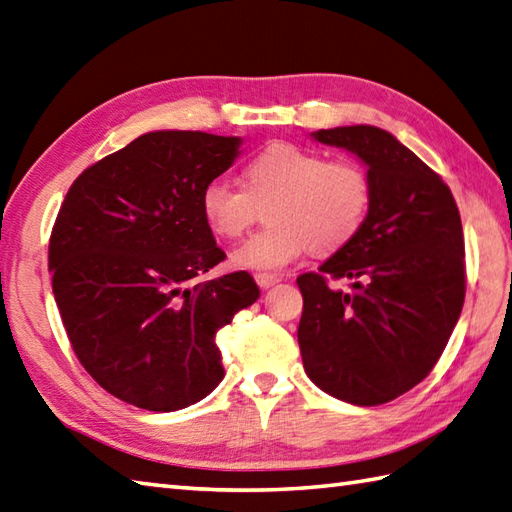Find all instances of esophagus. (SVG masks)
Returning <instances> with one entry per match:
<instances>
[{
    "label": "esophagus",
    "mask_w": 512,
    "mask_h": 512,
    "mask_svg": "<svg viewBox=\"0 0 512 512\" xmlns=\"http://www.w3.org/2000/svg\"><path fill=\"white\" fill-rule=\"evenodd\" d=\"M255 281L259 284V288H273L275 284H279V277L277 275H268V273H259L255 275Z\"/></svg>",
    "instance_id": "1"
}]
</instances>
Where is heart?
I'll return each mask as SVG.
<instances>
[{
    "mask_svg": "<svg viewBox=\"0 0 512 512\" xmlns=\"http://www.w3.org/2000/svg\"><path fill=\"white\" fill-rule=\"evenodd\" d=\"M266 207L268 226L239 244L237 268L277 273L312 246L334 253L361 231L372 206V180L352 160L275 143L244 169V187L228 178L206 182L200 195L204 222L220 237H239Z\"/></svg>",
    "mask_w": 512,
    "mask_h": 512,
    "instance_id": "obj_1",
    "label": "heart"
}]
</instances>
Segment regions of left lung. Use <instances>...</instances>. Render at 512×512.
Wrapping results in <instances>:
<instances>
[{"label":"left lung","mask_w":512,"mask_h":512,"mask_svg":"<svg viewBox=\"0 0 512 512\" xmlns=\"http://www.w3.org/2000/svg\"><path fill=\"white\" fill-rule=\"evenodd\" d=\"M312 138L363 162L372 206L350 244L297 279L303 367L325 394L383 405L427 378L460 319V211L438 173L385 129L350 125ZM328 278H350L353 290L330 289Z\"/></svg>","instance_id":"8db88e82"}]
</instances>
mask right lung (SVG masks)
<instances>
[{"instance_id":"add662e5","label":"right lung","mask_w":512,"mask_h":512,"mask_svg":"<svg viewBox=\"0 0 512 512\" xmlns=\"http://www.w3.org/2000/svg\"><path fill=\"white\" fill-rule=\"evenodd\" d=\"M242 138L162 129L74 180L48 248L52 292L74 354L112 396L178 411L224 378L215 334L259 297L246 270L195 281L226 257L204 222L206 182Z\"/></svg>"}]
</instances>
